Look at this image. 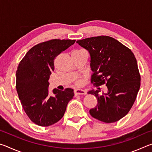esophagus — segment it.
<instances>
[{
	"instance_id": "34e87169",
	"label": "esophagus",
	"mask_w": 152,
	"mask_h": 152,
	"mask_svg": "<svg viewBox=\"0 0 152 152\" xmlns=\"http://www.w3.org/2000/svg\"><path fill=\"white\" fill-rule=\"evenodd\" d=\"M74 94L75 95H80V94H82V95H84L86 94V91H83V90H81V89H76L74 90Z\"/></svg>"
}]
</instances>
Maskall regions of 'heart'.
<instances>
[{
  "instance_id": "1",
  "label": "heart",
  "mask_w": 152,
  "mask_h": 152,
  "mask_svg": "<svg viewBox=\"0 0 152 152\" xmlns=\"http://www.w3.org/2000/svg\"><path fill=\"white\" fill-rule=\"evenodd\" d=\"M83 51V50H74L73 52H78V51ZM77 84H78H78H80L79 82H78V83H77Z\"/></svg>"
}]
</instances>
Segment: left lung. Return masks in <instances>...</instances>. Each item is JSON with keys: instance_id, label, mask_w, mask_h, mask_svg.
Here are the masks:
<instances>
[{"instance_id": "left-lung-1", "label": "left lung", "mask_w": 152, "mask_h": 152, "mask_svg": "<svg viewBox=\"0 0 152 152\" xmlns=\"http://www.w3.org/2000/svg\"><path fill=\"white\" fill-rule=\"evenodd\" d=\"M77 43L88 51L93 71L91 82L106 84L108 92L91 91L97 105L90 110L92 117L106 123L117 122L132 109L141 84V76L134 54L129 48L109 36L101 35L78 40ZM101 90V88H99Z\"/></svg>"}]
</instances>
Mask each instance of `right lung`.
Instances as JSON below:
<instances>
[{"label": "right lung", "instance_id": "1", "mask_svg": "<svg viewBox=\"0 0 152 152\" xmlns=\"http://www.w3.org/2000/svg\"><path fill=\"white\" fill-rule=\"evenodd\" d=\"M72 39H51L38 43L27 51L16 72V89L21 105L32 122L48 127L63 117L73 89H53L49 95V78L54 70V60L75 43Z\"/></svg>", "mask_w": 152, "mask_h": 152}]
</instances>
